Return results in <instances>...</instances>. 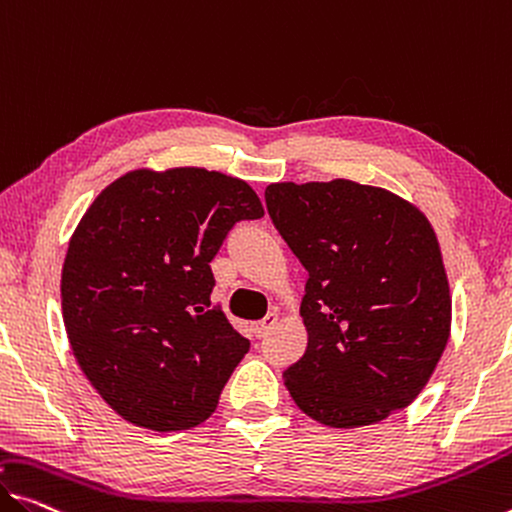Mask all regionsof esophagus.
Wrapping results in <instances>:
<instances>
[{
	"label": "esophagus",
	"mask_w": 512,
	"mask_h": 512,
	"mask_svg": "<svg viewBox=\"0 0 512 512\" xmlns=\"http://www.w3.org/2000/svg\"><path fill=\"white\" fill-rule=\"evenodd\" d=\"M277 322H279L277 313H267V318H263L261 322H256V325H254V336L256 338H263L274 325H277Z\"/></svg>",
	"instance_id": "esophagus-1"
}]
</instances>
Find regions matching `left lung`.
<instances>
[{"label":"left lung","mask_w":512,"mask_h":512,"mask_svg":"<svg viewBox=\"0 0 512 512\" xmlns=\"http://www.w3.org/2000/svg\"><path fill=\"white\" fill-rule=\"evenodd\" d=\"M265 203L309 272L300 306L309 343L283 371L297 407L332 428L403 410L451 334V290L426 215L343 178L267 185Z\"/></svg>","instance_id":"obj_1"}]
</instances>
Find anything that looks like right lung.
I'll return each instance as SVG.
<instances>
[{
  "mask_svg": "<svg viewBox=\"0 0 512 512\" xmlns=\"http://www.w3.org/2000/svg\"><path fill=\"white\" fill-rule=\"evenodd\" d=\"M240 178L199 167L137 169L102 190L61 270L73 355L112 410L135 426H199L249 341L210 304V261L242 219H261Z\"/></svg>",
  "mask_w": 512,
  "mask_h": 512,
  "instance_id": "obj_1",
  "label": "right lung"
}]
</instances>
